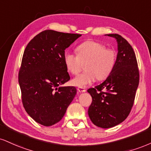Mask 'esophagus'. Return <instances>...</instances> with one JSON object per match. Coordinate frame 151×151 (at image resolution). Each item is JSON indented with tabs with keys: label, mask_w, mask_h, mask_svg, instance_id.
<instances>
[{
	"label": "esophagus",
	"mask_w": 151,
	"mask_h": 151,
	"mask_svg": "<svg viewBox=\"0 0 151 151\" xmlns=\"http://www.w3.org/2000/svg\"><path fill=\"white\" fill-rule=\"evenodd\" d=\"M77 90L79 91V92H81V93H83V92H85L86 91L85 88H81V87H79V88H77Z\"/></svg>",
	"instance_id": "obj_1"
}]
</instances>
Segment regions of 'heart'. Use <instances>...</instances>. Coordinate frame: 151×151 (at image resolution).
Returning <instances> with one entry per match:
<instances>
[{"label": "heart", "instance_id": "1", "mask_svg": "<svg viewBox=\"0 0 151 151\" xmlns=\"http://www.w3.org/2000/svg\"><path fill=\"white\" fill-rule=\"evenodd\" d=\"M77 54L67 50L64 53V63L67 70L72 74H77L82 63H86L85 70L74 77V86L84 88L96 81L107 79L115 68L117 59L115 50L94 41H85L76 48Z\"/></svg>", "mask_w": 151, "mask_h": 151}]
</instances>
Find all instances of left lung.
Listing matches in <instances>:
<instances>
[{
  "label": "left lung",
  "instance_id": "left-lung-1",
  "mask_svg": "<svg viewBox=\"0 0 151 151\" xmlns=\"http://www.w3.org/2000/svg\"><path fill=\"white\" fill-rule=\"evenodd\" d=\"M107 35L117 43L115 68L102 83L87 91L92 97L88 116L96 126L103 129L113 127L128 117L139 83L137 58L132 46L119 34Z\"/></svg>",
  "mask_w": 151,
  "mask_h": 151
}]
</instances>
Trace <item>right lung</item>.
<instances>
[{"label":"right lung","mask_w":151,"mask_h":151,"mask_svg":"<svg viewBox=\"0 0 151 151\" xmlns=\"http://www.w3.org/2000/svg\"><path fill=\"white\" fill-rule=\"evenodd\" d=\"M81 34L45 30L28 43L19 71L22 101L36 122L49 127L60 121L77 93L74 86H62L70 79L65 50Z\"/></svg>","instance_id":"1"}]
</instances>
